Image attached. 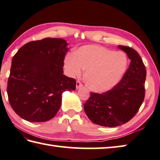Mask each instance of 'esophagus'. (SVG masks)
<instances>
[{
    "label": "esophagus",
    "mask_w": 160,
    "mask_h": 160,
    "mask_svg": "<svg viewBox=\"0 0 160 160\" xmlns=\"http://www.w3.org/2000/svg\"><path fill=\"white\" fill-rule=\"evenodd\" d=\"M82 87V84L81 83L80 81L77 80V82H76V88L77 89H79L80 87Z\"/></svg>",
    "instance_id": "34e87169"
}]
</instances>
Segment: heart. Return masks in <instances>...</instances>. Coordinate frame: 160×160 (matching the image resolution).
<instances>
[{
	"label": "heart",
	"instance_id": "1",
	"mask_svg": "<svg viewBox=\"0 0 160 160\" xmlns=\"http://www.w3.org/2000/svg\"><path fill=\"white\" fill-rule=\"evenodd\" d=\"M128 65L123 52L96 45H86L64 58V67L71 77H78L85 70L84 80L88 88L95 92L111 89L123 77Z\"/></svg>",
	"mask_w": 160,
	"mask_h": 160
}]
</instances>
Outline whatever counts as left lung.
<instances>
[{
	"mask_svg": "<svg viewBox=\"0 0 160 160\" xmlns=\"http://www.w3.org/2000/svg\"><path fill=\"white\" fill-rule=\"evenodd\" d=\"M131 60L120 82L102 93L91 92L84 109L93 123L117 127L134 117L145 97L146 70L139 53L129 46H118Z\"/></svg>",
	"mask_w": 160,
	"mask_h": 160,
	"instance_id": "left-lung-1",
	"label": "left lung"
}]
</instances>
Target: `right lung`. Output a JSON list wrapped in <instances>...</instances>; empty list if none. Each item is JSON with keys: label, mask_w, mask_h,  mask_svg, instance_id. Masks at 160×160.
<instances>
[{"label": "right lung", "mask_w": 160, "mask_h": 160, "mask_svg": "<svg viewBox=\"0 0 160 160\" xmlns=\"http://www.w3.org/2000/svg\"><path fill=\"white\" fill-rule=\"evenodd\" d=\"M67 45L64 39L45 38L27 43L14 55L7 92L12 108L24 120L51 119L62 93L76 89V80L63 74Z\"/></svg>", "instance_id": "1"}]
</instances>
